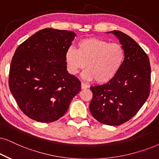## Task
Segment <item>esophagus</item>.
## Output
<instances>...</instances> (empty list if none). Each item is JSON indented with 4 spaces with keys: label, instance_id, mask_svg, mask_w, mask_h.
Listing matches in <instances>:
<instances>
[{
    "label": "esophagus",
    "instance_id": "esophagus-1",
    "mask_svg": "<svg viewBox=\"0 0 159 159\" xmlns=\"http://www.w3.org/2000/svg\"><path fill=\"white\" fill-rule=\"evenodd\" d=\"M88 88V86L86 84L81 83V89H86Z\"/></svg>",
    "mask_w": 159,
    "mask_h": 159
}]
</instances>
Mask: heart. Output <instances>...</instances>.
I'll return each mask as SVG.
<instances>
[{"mask_svg":"<svg viewBox=\"0 0 159 159\" xmlns=\"http://www.w3.org/2000/svg\"><path fill=\"white\" fill-rule=\"evenodd\" d=\"M125 53L122 46L98 38H86L78 43V49L68 48L65 61L68 71L76 74L87 68L82 74L84 79L95 80L98 84L108 83L115 77L123 65Z\"/></svg>","mask_w":159,"mask_h":159,"instance_id":"obj_1","label":"heart"}]
</instances>
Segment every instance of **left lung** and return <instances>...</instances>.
I'll return each instance as SVG.
<instances>
[{"mask_svg":"<svg viewBox=\"0 0 159 159\" xmlns=\"http://www.w3.org/2000/svg\"><path fill=\"white\" fill-rule=\"evenodd\" d=\"M123 48L125 58L113 79L91 86L89 110L94 119L108 125H120L131 119L145 103L150 90L149 58L137 43L123 32L112 31Z\"/></svg>","mask_w":159,"mask_h":159,"instance_id":"1","label":"left lung"}]
</instances>
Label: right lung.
Masks as SVG:
<instances>
[{
    "instance_id": "obj_1",
    "label": "right lung",
    "mask_w": 159,
    "mask_h": 159,
    "mask_svg": "<svg viewBox=\"0 0 159 159\" xmlns=\"http://www.w3.org/2000/svg\"><path fill=\"white\" fill-rule=\"evenodd\" d=\"M76 34L47 28L16 49L9 70L11 93L20 110L40 122L59 120L81 91V82L67 70L65 53Z\"/></svg>"
}]
</instances>
